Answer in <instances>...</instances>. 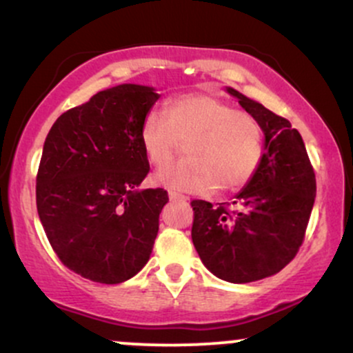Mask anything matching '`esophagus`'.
I'll return each instance as SVG.
<instances>
[{
  "label": "esophagus",
  "instance_id": "esophagus-1",
  "mask_svg": "<svg viewBox=\"0 0 353 353\" xmlns=\"http://www.w3.org/2000/svg\"><path fill=\"white\" fill-rule=\"evenodd\" d=\"M169 199L171 201H188V197L185 196H182V194H179V192H169Z\"/></svg>",
  "mask_w": 353,
  "mask_h": 353
}]
</instances>
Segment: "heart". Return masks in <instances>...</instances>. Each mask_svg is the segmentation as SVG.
<instances>
[{
  "label": "heart",
  "mask_w": 353,
  "mask_h": 353,
  "mask_svg": "<svg viewBox=\"0 0 353 353\" xmlns=\"http://www.w3.org/2000/svg\"><path fill=\"white\" fill-rule=\"evenodd\" d=\"M139 143L149 164L161 168L185 143L181 163L154 174V182L182 192H232L254 177L264 156V129L252 114L224 99L192 92L165 104L164 116L143 119Z\"/></svg>",
  "instance_id": "obj_1"
}]
</instances>
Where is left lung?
<instances>
[{
    "mask_svg": "<svg viewBox=\"0 0 353 353\" xmlns=\"http://www.w3.org/2000/svg\"><path fill=\"white\" fill-rule=\"evenodd\" d=\"M264 129V156L232 202L192 201V242L202 264L232 283L281 272L297 254L314 208L315 174L305 144L285 117L225 88Z\"/></svg>",
    "mask_w": 353,
    "mask_h": 353,
    "instance_id": "1",
    "label": "left lung"
}]
</instances>
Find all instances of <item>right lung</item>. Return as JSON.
<instances>
[{"label":"right lung","instance_id":"right-lung-1","mask_svg":"<svg viewBox=\"0 0 353 353\" xmlns=\"http://www.w3.org/2000/svg\"><path fill=\"white\" fill-rule=\"evenodd\" d=\"M159 94L119 84L63 112L48 132L36 208L59 261L81 277L121 283L151 257L164 189H139L149 172L139 129Z\"/></svg>","mask_w":353,"mask_h":353}]
</instances>
